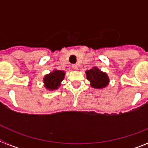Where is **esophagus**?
<instances>
[{
  "mask_svg": "<svg viewBox=\"0 0 148 148\" xmlns=\"http://www.w3.org/2000/svg\"><path fill=\"white\" fill-rule=\"evenodd\" d=\"M72 66H73V68L74 69V70H78V66H77L76 64H73L72 65Z\"/></svg>",
  "mask_w": 148,
  "mask_h": 148,
  "instance_id": "esophagus-1",
  "label": "esophagus"
}]
</instances>
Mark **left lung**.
<instances>
[{
    "label": "left lung",
    "instance_id": "left-lung-1",
    "mask_svg": "<svg viewBox=\"0 0 148 148\" xmlns=\"http://www.w3.org/2000/svg\"><path fill=\"white\" fill-rule=\"evenodd\" d=\"M87 78L90 81V86L95 89H102L107 87L110 79L107 73L101 71L97 67H93L86 71Z\"/></svg>",
    "mask_w": 148,
    "mask_h": 148
}]
</instances>
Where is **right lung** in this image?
<instances>
[{
	"label": "right lung",
	"mask_w": 148,
	"mask_h": 148,
	"mask_svg": "<svg viewBox=\"0 0 148 148\" xmlns=\"http://www.w3.org/2000/svg\"><path fill=\"white\" fill-rule=\"evenodd\" d=\"M65 73L61 70H55L49 74L46 75L44 78V87L49 90H57L61 86V82L64 80Z\"/></svg>",
	"instance_id": "right-lung-1"
}]
</instances>
